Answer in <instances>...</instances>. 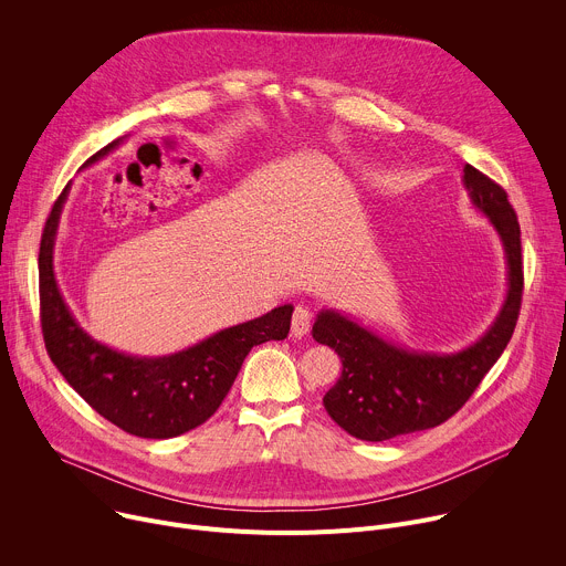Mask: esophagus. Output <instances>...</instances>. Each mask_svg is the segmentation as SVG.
<instances>
[{
  "label": "esophagus",
  "mask_w": 566,
  "mask_h": 566,
  "mask_svg": "<svg viewBox=\"0 0 566 566\" xmlns=\"http://www.w3.org/2000/svg\"><path fill=\"white\" fill-rule=\"evenodd\" d=\"M308 329H311V311L300 304V306H295L293 317H291V334L295 338H302L308 334Z\"/></svg>",
  "instance_id": "34e87169"
}]
</instances>
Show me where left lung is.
I'll return each instance as SVG.
<instances>
[{
	"label": "left lung",
	"instance_id": "left-lung-1",
	"mask_svg": "<svg viewBox=\"0 0 566 566\" xmlns=\"http://www.w3.org/2000/svg\"><path fill=\"white\" fill-rule=\"evenodd\" d=\"M463 186L474 208L491 219L502 237L509 262L504 306L493 327L457 354L402 349L338 311H319L313 338L336 349L343 360V374L322 402L329 417L356 439L387 441L448 421L465 406L515 332L524 291L517 214L506 190L476 168H463Z\"/></svg>",
	"mask_w": 566,
	"mask_h": 566
}]
</instances>
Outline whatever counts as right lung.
Wrapping results in <instances>:
<instances>
[{"mask_svg": "<svg viewBox=\"0 0 566 566\" xmlns=\"http://www.w3.org/2000/svg\"><path fill=\"white\" fill-rule=\"evenodd\" d=\"M120 138L96 151L85 166L109 154ZM69 186L51 208L40 241V322L49 358L90 406L143 439H172L206 423L249 352L269 340H284L293 306L284 304L244 325L228 327L172 356L138 358L96 343L71 315L53 273V241Z\"/></svg>", "mask_w": 566, "mask_h": 566, "instance_id": "right-lung-1", "label": "right lung"}]
</instances>
